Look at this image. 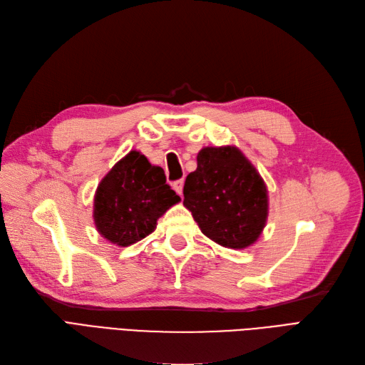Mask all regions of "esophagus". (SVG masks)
<instances>
[{"label":"esophagus","instance_id":"34e87169","mask_svg":"<svg viewBox=\"0 0 365 365\" xmlns=\"http://www.w3.org/2000/svg\"><path fill=\"white\" fill-rule=\"evenodd\" d=\"M173 187H174L175 192H178L179 195H182V192H183V179L175 180V182L173 183Z\"/></svg>","mask_w":365,"mask_h":365}]
</instances>
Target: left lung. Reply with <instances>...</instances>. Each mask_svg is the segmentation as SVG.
I'll use <instances>...</instances> for the list:
<instances>
[{
    "instance_id": "obj_1",
    "label": "left lung",
    "mask_w": 365,
    "mask_h": 365,
    "mask_svg": "<svg viewBox=\"0 0 365 365\" xmlns=\"http://www.w3.org/2000/svg\"><path fill=\"white\" fill-rule=\"evenodd\" d=\"M183 195V206L200 230L227 249L253 245L267 225V185L235 145L200 150L197 170L186 175Z\"/></svg>"
}]
</instances>
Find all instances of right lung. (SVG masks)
Listing matches in <instances>:
<instances>
[{
	"label": "right lung",
	"instance_id": "1",
	"mask_svg": "<svg viewBox=\"0 0 365 365\" xmlns=\"http://www.w3.org/2000/svg\"><path fill=\"white\" fill-rule=\"evenodd\" d=\"M179 202L163 170L132 150L97 186L92 217L104 240L128 247L155 230L158 220Z\"/></svg>",
	"mask_w": 365,
	"mask_h": 365
}]
</instances>
